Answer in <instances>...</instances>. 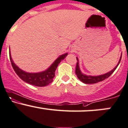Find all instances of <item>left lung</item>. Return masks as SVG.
<instances>
[{"instance_id": "left-lung-1", "label": "left lung", "mask_w": 128, "mask_h": 128, "mask_svg": "<svg viewBox=\"0 0 128 128\" xmlns=\"http://www.w3.org/2000/svg\"><path fill=\"white\" fill-rule=\"evenodd\" d=\"M121 59H122V55L121 56H120V60H119L117 65H116V66L112 70L109 72L106 73V74H103V75H100L98 76H91V75H86L81 72L79 66V60H78V58H76L77 63H76V66L75 73L76 74V76L77 77H78V79H79L81 81H82L83 83H85V84L97 83L98 82H100V81H103V80H104L105 79H106V78H108V77H109L112 75V73L116 70V67H118V66L119 64H120V61H121Z\"/></svg>"}]
</instances>
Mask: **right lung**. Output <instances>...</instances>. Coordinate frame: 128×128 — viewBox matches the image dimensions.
Here are the masks:
<instances>
[{"mask_svg": "<svg viewBox=\"0 0 128 128\" xmlns=\"http://www.w3.org/2000/svg\"><path fill=\"white\" fill-rule=\"evenodd\" d=\"M67 54L68 53H66L60 55L46 70L37 73H29L23 70L19 67L17 66L16 64L12 60V55H11L10 49V58L12 68L17 75L25 82L31 85L38 87L46 86L52 82L58 66L62 60H64L67 56Z\"/></svg>", "mask_w": 128, "mask_h": 128, "instance_id": "obj_1", "label": "right lung"}]
</instances>
